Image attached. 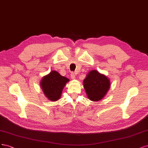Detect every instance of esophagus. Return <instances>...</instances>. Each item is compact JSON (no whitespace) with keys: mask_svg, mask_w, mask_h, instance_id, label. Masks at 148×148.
<instances>
[{"mask_svg":"<svg viewBox=\"0 0 148 148\" xmlns=\"http://www.w3.org/2000/svg\"><path fill=\"white\" fill-rule=\"evenodd\" d=\"M71 78L72 79H75V73H71Z\"/></svg>","mask_w":148,"mask_h":148,"instance_id":"esophagus-1","label":"esophagus"}]
</instances>
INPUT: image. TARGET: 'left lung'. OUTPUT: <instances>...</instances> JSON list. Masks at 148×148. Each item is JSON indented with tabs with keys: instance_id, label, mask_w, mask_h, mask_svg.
I'll use <instances>...</instances> for the list:
<instances>
[{
	"instance_id": "obj_1",
	"label": "left lung",
	"mask_w": 148,
	"mask_h": 148,
	"mask_svg": "<svg viewBox=\"0 0 148 148\" xmlns=\"http://www.w3.org/2000/svg\"><path fill=\"white\" fill-rule=\"evenodd\" d=\"M83 84L88 99L93 101L101 100L110 88V80L96 70L90 71Z\"/></svg>"
}]
</instances>
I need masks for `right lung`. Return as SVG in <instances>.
<instances>
[{
	"label": "right lung",
	"mask_w": 148,
	"mask_h": 148,
	"mask_svg": "<svg viewBox=\"0 0 148 148\" xmlns=\"http://www.w3.org/2000/svg\"><path fill=\"white\" fill-rule=\"evenodd\" d=\"M69 80L56 71H52L42 77L40 84L45 97L50 101H55L61 98L63 89Z\"/></svg>",
	"instance_id": "1"
}]
</instances>
